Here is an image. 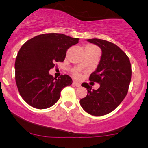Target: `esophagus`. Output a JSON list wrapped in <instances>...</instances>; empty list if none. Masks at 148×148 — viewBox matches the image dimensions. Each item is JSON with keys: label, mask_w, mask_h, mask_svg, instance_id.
Wrapping results in <instances>:
<instances>
[{"label": "esophagus", "mask_w": 148, "mask_h": 148, "mask_svg": "<svg viewBox=\"0 0 148 148\" xmlns=\"http://www.w3.org/2000/svg\"><path fill=\"white\" fill-rule=\"evenodd\" d=\"M72 84H73V86H77V87H80V86H81L80 84L78 83V82H73Z\"/></svg>", "instance_id": "obj_1"}]
</instances>
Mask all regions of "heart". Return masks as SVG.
<instances>
[{
  "instance_id": "b5f03b06",
  "label": "heart",
  "mask_w": 148,
  "mask_h": 148,
  "mask_svg": "<svg viewBox=\"0 0 148 148\" xmlns=\"http://www.w3.org/2000/svg\"><path fill=\"white\" fill-rule=\"evenodd\" d=\"M85 48H88V49H98V50H99V48H98L97 47L93 45H87ZM83 65L84 64H82V66H83ZM73 75H74V77H75V78L79 79L81 77V75H82V74H81V73L79 72V71H75L73 72Z\"/></svg>"
}]
</instances>
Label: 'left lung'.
I'll list each match as a JSON object with an SVG mask.
<instances>
[{"instance_id": "obj_1", "label": "left lung", "mask_w": 148, "mask_h": 148, "mask_svg": "<svg viewBox=\"0 0 148 148\" xmlns=\"http://www.w3.org/2000/svg\"><path fill=\"white\" fill-rule=\"evenodd\" d=\"M87 41L102 50L97 69L89 77L91 82L100 84V87L94 90L88 83L82 84L88 94L81 99L80 104L92 116H104L116 109L126 96L131 80V64L126 54L116 45L96 38Z\"/></svg>"}]
</instances>
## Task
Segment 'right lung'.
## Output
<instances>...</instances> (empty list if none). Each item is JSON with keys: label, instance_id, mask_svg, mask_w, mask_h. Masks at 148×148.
<instances>
[{"label": "right lung", "instance_id": "1", "mask_svg": "<svg viewBox=\"0 0 148 148\" xmlns=\"http://www.w3.org/2000/svg\"><path fill=\"white\" fill-rule=\"evenodd\" d=\"M79 40L64 34L45 33L23 45L15 62V82L27 103L38 109L51 107L59 100L62 90L72 84L69 76L54 78L49 71L56 62H64L67 49Z\"/></svg>", "mask_w": 148, "mask_h": 148}]
</instances>
